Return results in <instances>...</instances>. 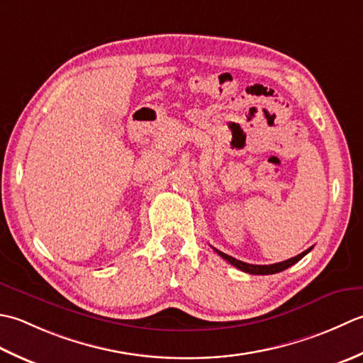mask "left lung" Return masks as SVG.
Instances as JSON below:
<instances>
[{"label":"left lung","instance_id":"1","mask_svg":"<svg viewBox=\"0 0 363 363\" xmlns=\"http://www.w3.org/2000/svg\"><path fill=\"white\" fill-rule=\"evenodd\" d=\"M213 249H214V247H213ZM214 250H216V252H218L220 257H223L224 260H227L228 263L233 264L235 268H238V269H241V271H244V272H249V274L268 276V274H276V272L284 271V269H286V268H290V266H293L294 263H298L302 257L307 255V254L310 252V250H312V247L304 250V252L299 254V255H296V257H293V258H288V260H285V262L274 263V264H249V263H244V262H241V260H236V258H233V257H230V255H227V254H224V252H220V250H218V249H214Z\"/></svg>","mask_w":363,"mask_h":363}]
</instances>
